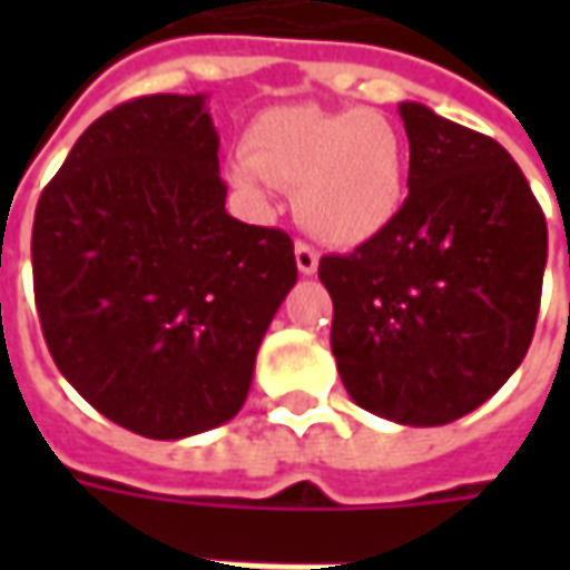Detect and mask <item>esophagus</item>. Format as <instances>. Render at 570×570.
<instances>
[{"instance_id": "34e87169", "label": "esophagus", "mask_w": 570, "mask_h": 570, "mask_svg": "<svg viewBox=\"0 0 570 570\" xmlns=\"http://www.w3.org/2000/svg\"><path fill=\"white\" fill-rule=\"evenodd\" d=\"M317 262H321V256H317V249L308 247V244H296V265L298 272L302 274H317Z\"/></svg>"}]
</instances>
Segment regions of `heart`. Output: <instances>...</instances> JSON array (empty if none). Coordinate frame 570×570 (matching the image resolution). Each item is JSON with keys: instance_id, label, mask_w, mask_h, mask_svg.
Wrapping results in <instances>:
<instances>
[{"instance_id": "1", "label": "heart", "mask_w": 570, "mask_h": 570, "mask_svg": "<svg viewBox=\"0 0 570 570\" xmlns=\"http://www.w3.org/2000/svg\"><path fill=\"white\" fill-rule=\"evenodd\" d=\"M232 186L256 207L272 186L296 188V216L335 247H360L391 228L409 195V140L375 109L277 106L247 130Z\"/></svg>"}]
</instances>
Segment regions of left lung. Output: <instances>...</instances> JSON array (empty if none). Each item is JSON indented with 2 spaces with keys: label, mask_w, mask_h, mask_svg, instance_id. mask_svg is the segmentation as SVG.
Segmentation results:
<instances>
[{
  "label": "left lung",
  "mask_w": 570,
  "mask_h": 570,
  "mask_svg": "<svg viewBox=\"0 0 570 570\" xmlns=\"http://www.w3.org/2000/svg\"><path fill=\"white\" fill-rule=\"evenodd\" d=\"M409 198L391 228L323 256L335 366L379 419L440 428L464 419L519 370L534 335L547 219L510 151L400 104Z\"/></svg>",
  "instance_id": "left-lung-1"
}]
</instances>
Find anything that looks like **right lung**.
Returning a JSON list of instances; mask_svg holds the SVG:
<instances>
[{"mask_svg":"<svg viewBox=\"0 0 570 570\" xmlns=\"http://www.w3.org/2000/svg\"><path fill=\"white\" fill-rule=\"evenodd\" d=\"M207 94H151L81 134L32 223L45 342L100 415L149 440L232 421L296 286L293 240L225 210Z\"/></svg>","mask_w":570,"mask_h":570,"instance_id":"right-lung-1","label":"right lung"}]
</instances>
